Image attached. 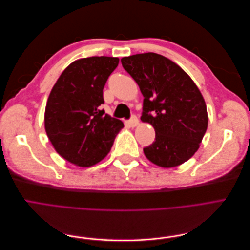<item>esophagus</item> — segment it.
Returning <instances> with one entry per match:
<instances>
[{
    "label": "esophagus",
    "mask_w": 250,
    "mask_h": 250,
    "mask_svg": "<svg viewBox=\"0 0 250 250\" xmlns=\"http://www.w3.org/2000/svg\"><path fill=\"white\" fill-rule=\"evenodd\" d=\"M128 124H129L131 127H135L138 124H139V119L135 117V116H132L130 118V120L128 121Z\"/></svg>",
    "instance_id": "1"
}]
</instances>
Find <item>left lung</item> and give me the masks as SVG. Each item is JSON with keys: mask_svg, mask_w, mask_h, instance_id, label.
<instances>
[{"mask_svg": "<svg viewBox=\"0 0 250 250\" xmlns=\"http://www.w3.org/2000/svg\"><path fill=\"white\" fill-rule=\"evenodd\" d=\"M121 62L144 96L141 120L155 130V141L144 148L146 157L163 168L190 160L208 122L206 102L194 81L179 65L156 53L123 57Z\"/></svg>", "mask_w": 250, "mask_h": 250, "instance_id": "left-lung-1", "label": "left lung"}]
</instances>
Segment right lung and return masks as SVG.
Masks as SVG:
<instances>
[{
  "label": "right lung",
  "instance_id": "obj_1",
  "mask_svg": "<svg viewBox=\"0 0 250 250\" xmlns=\"http://www.w3.org/2000/svg\"><path fill=\"white\" fill-rule=\"evenodd\" d=\"M118 64V57L78 59L60 75L48 98V138L60 156L79 167L102 161L124 127L122 121L100 109L104 85Z\"/></svg>",
  "mask_w": 250,
  "mask_h": 250
}]
</instances>
